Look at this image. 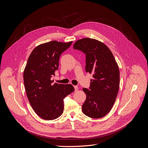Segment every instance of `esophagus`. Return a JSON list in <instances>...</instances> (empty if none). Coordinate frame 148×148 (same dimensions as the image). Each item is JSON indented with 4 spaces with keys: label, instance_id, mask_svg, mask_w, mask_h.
I'll use <instances>...</instances> for the list:
<instances>
[{
    "label": "esophagus",
    "instance_id": "esophagus-1",
    "mask_svg": "<svg viewBox=\"0 0 148 148\" xmlns=\"http://www.w3.org/2000/svg\"><path fill=\"white\" fill-rule=\"evenodd\" d=\"M74 88H75V91L78 90V87L77 86H74Z\"/></svg>",
    "mask_w": 148,
    "mask_h": 148
}]
</instances>
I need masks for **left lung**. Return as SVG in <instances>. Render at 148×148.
Segmentation results:
<instances>
[{"mask_svg":"<svg viewBox=\"0 0 148 148\" xmlns=\"http://www.w3.org/2000/svg\"><path fill=\"white\" fill-rule=\"evenodd\" d=\"M73 49L86 54V72L93 74L89 89L83 88L86 99L82 111L93 119H100L111 110L119 92L120 71L110 49L92 38L79 40Z\"/></svg>","mask_w":148,"mask_h":148,"instance_id":"8db88e82","label":"left lung"}]
</instances>
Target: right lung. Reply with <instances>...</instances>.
<instances>
[{
	"instance_id": "right-lung-1",
	"label": "right lung",
	"mask_w": 148,
	"mask_h": 148,
	"mask_svg": "<svg viewBox=\"0 0 148 148\" xmlns=\"http://www.w3.org/2000/svg\"><path fill=\"white\" fill-rule=\"evenodd\" d=\"M72 44L52 41L36 47L29 56L23 79L26 95L35 112L41 119L53 120L64 111V99L75 88L71 84L53 83L61 53Z\"/></svg>"
}]
</instances>
